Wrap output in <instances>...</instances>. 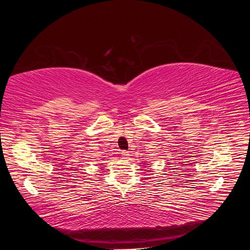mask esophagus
<instances>
[{"label":"esophagus","mask_w":250,"mask_h":250,"mask_svg":"<svg viewBox=\"0 0 250 250\" xmlns=\"http://www.w3.org/2000/svg\"><path fill=\"white\" fill-rule=\"evenodd\" d=\"M122 157L124 158V160H127V158H129V152L128 151H122Z\"/></svg>","instance_id":"esophagus-1"}]
</instances>
